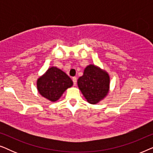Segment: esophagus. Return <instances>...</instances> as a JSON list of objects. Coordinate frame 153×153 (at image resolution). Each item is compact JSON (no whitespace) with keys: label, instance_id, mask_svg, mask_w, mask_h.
Here are the masks:
<instances>
[{"label":"esophagus","instance_id":"obj_1","mask_svg":"<svg viewBox=\"0 0 153 153\" xmlns=\"http://www.w3.org/2000/svg\"><path fill=\"white\" fill-rule=\"evenodd\" d=\"M72 81H73V84H74V85L76 84V77H73L72 78Z\"/></svg>","mask_w":153,"mask_h":153}]
</instances>
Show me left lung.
I'll use <instances>...</instances> for the list:
<instances>
[{
  "label": "left lung",
  "instance_id": "8db88e82",
  "mask_svg": "<svg viewBox=\"0 0 153 153\" xmlns=\"http://www.w3.org/2000/svg\"><path fill=\"white\" fill-rule=\"evenodd\" d=\"M77 83L87 101L93 104L103 99L109 89L108 74L93 65L85 68L83 76L79 77Z\"/></svg>",
  "mask_w": 153,
  "mask_h": 153
}]
</instances>
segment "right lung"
<instances>
[{"mask_svg":"<svg viewBox=\"0 0 153 153\" xmlns=\"http://www.w3.org/2000/svg\"><path fill=\"white\" fill-rule=\"evenodd\" d=\"M72 85V79L56 67L49 68L37 83L39 94L52 102L57 101L65 90Z\"/></svg>","mask_w":153,"mask_h":153,"instance_id":"add662e5","label":"right lung"}]
</instances>
